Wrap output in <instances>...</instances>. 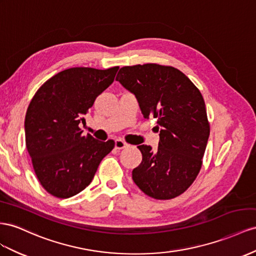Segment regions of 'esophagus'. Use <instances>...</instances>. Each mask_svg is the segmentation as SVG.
<instances>
[{"mask_svg": "<svg viewBox=\"0 0 256 256\" xmlns=\"http://www.w3.org/2000/svg\"><path fill=\"white\" fill-rule=\"evenodd\" d=\"M128 146H129V144H127L125 141H122V139L115 140V148L116 150H124V148H127Z\"/></svg>", "mask_w": 256, "mask_h": 256, "instance_id": "34e87169", "label": "esophagus"}]
</instances>
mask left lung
<instances>
[{"instance_id": "obj_1", "label": "left lung", "mask_w": 256, "mask_h": 256, "mask_svg": "<svg viewBox=\"0 0 256 256\" xmlns=\"http://www.w3.org/2000/svg\"><path fill=\"white\" fill-rule=\"evenodd\" d=\"M116 80L134 94L144 118H157L160 129L156 150L138 146L142 162L132 180L152 198L181 195L199 174L210 134L202 94L178 68L156 64L124 66Z\"/></svg>"}]
</instances>
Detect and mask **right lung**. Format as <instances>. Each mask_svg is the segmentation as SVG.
<instances>
[{
  "mask_svg": "<svg viewBox=\"0 0 256 256\" xmlns=\"http://www.w3.org/2000/svg\"><path fill=\"white\" fill-rule=\"evenodd\" d=\"M117 71L118 66L68 68L45 82L32 98L24 120L26 146L40 183L52 196L68 198L85 190L114 148L113 140L84 136L78 125Z\"/></svg>",
  "mask_w": 256,
  "mask_h": 256,
  "instance_id": "1",
  "label": "right lung"
}]
</instances>
